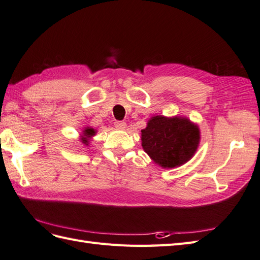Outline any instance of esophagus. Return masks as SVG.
I'll return each mask as SVG.
<instances>
[{"label":"esophagus","instance_id":"1","mask_svg":"<svg viewBox=\"0 0 260 260\" xmlns=\"http://www.w3.org/2000/svg\"><path fill=\"white\" fill-rule=\"evenodd\" d=\"M114 126L117 129H124L126 127V123L123 121H116L114 122Z\"/></svg>","mask_w":260,"mask_h":260}]
</instances>
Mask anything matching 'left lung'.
<instances>
[{
	"label": "left lung",
	"instance_id": "obj_1",
	"mask_svg": "<svg viewBox=\"0 0 260 260\" xmlns=\"http://www.w3.org/2000/svg\"><path fill=\"white\" fill-rule=\"evenodd\" d=\"M200 139L198 126L186 117L152 116L142 131V146L162 168L180 167L192 158Z\"/></svg>",
	"mask_w": 260,
	"mask_h": 260
}]
</instances>
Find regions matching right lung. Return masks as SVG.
Instances as JSON below:
<instances>
[{
	"label": "right lung",
	"mask_w": 260,
	"mask_h": 260,
	"mask_svg": "<svg viewBox=\"0 0 260 260\" xmlns=\"http://www.w3.org/2000/svg\"><path fill=\"white\" fill-rule=\"evenodd\" d=\"M95 134V131L91 127H86L83 132V136H81V143L86 146L89 145V139H90Z\"/></svg>",
	"instance_id": "right-lung-1"
}]
</instances>
